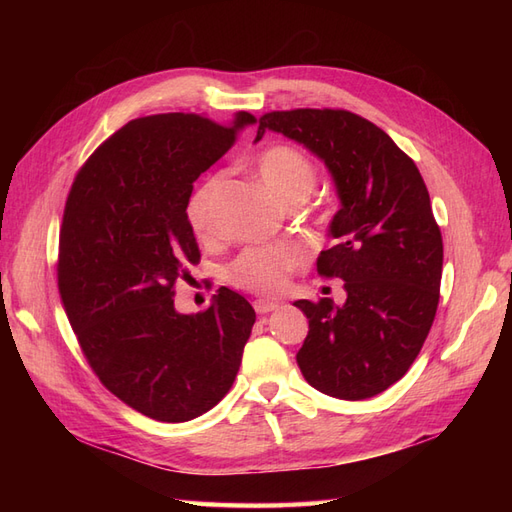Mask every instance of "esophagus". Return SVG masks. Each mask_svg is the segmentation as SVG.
Returning a JSON list of instances; mask_svg holds the SVG:
<instances>
[{"label":"esophagus","instance_id":"obj_1","mask_svg":"<svg viewBox=\"0 0 512 512\" xmlns=\"http://www.w3.org/2000/svg\"><path fill=\"white\" fill-rule=\"evenodd\" d=\"M277 307H280V303H277V301H269V299H256L254 301L256 314H269V312H273V309H277Z\"/></svg>","mask_w":512,"mask_h":512}]
</instances>
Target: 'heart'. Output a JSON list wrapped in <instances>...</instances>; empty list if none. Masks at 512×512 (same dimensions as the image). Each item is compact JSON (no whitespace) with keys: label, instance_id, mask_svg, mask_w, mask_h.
Returning a JSON list of instances; mask_svg holds the SVG:
<instances>
[{"label":"heart","instance_id":"b5f03b06","mask_svg":"<svg viewBox=\"0 0 512 512\" xmlns=\"http://www.w3.org/2000/svg\"><path fill=\"white\" fill-rule=\"evenodd\" d=\"M258 177L280 205L292 200H307L316 188V168L305 153L288 145H273L256 160ZM222 185L220 175H211L194 190L188 203V222L198 239L213 235V209ZM303 262V252L294 245L280 247H247L228 267V282L256 294L282 292L288 275Z\"/></svg>","mask_w":512,"mask_h":512}]
</instances>
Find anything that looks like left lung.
Instances as JSON below:
<instances>
[{
	"label": "left lung",
	"instance_id": "1",
	"mask_svg": "<svg viewBox=\"0 0 512 512\" xmlns=\"http://www.w3.org/2000/svg\"><path fill=\"white\" fill-rule=\"evenodd\" d=\"M267 130L316 153L342 200L316 269L348 297L294 301L309 320L301 374L324 395L374 397L404 378L436 318L444 247L427 185L389 134L342 108L265 113L256 141Z\"/></svg>",
	"mask_w": 512,
	"mask_h": 512
}]
</instances>
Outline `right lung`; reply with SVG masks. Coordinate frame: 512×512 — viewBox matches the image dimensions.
Returning <instances> with one entry per match:
<instances>
[{
  "mask_svg": "<svg viewBox=\"0 0 512 512\" xmlns=\"http://www.w3.org/2000/svg\"><path fill=\"white\" fill-rule=\"evenodd\" d=\"M256 117L230 126L196 113L138 117L76 173L59 228L57 286L100 382L136 412L185 423L230 391L256 322L220 288L200 314H179L175 284L200 260L188 203L194 181Z\"/></svg>",
  "mask_w": 512,
  "mask_h": 512,
  "instance_id": "obj_1",
  "label": "right lung"
}]
</instances>
